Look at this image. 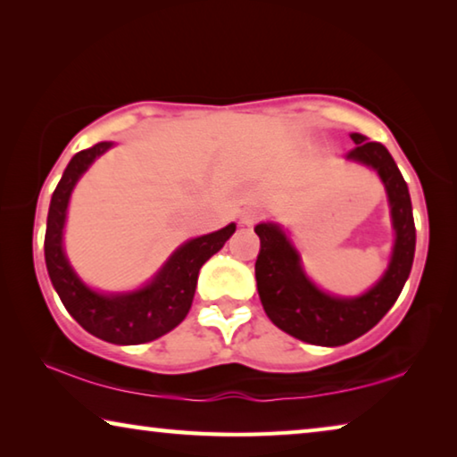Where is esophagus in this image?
<instances>
[{
    "mask_svg": "<svg viewBox=\"0 0 457 457\" xmlns=\"http://www.w3.org/2000/svg\"><path fill=\"white\" fill-rule=\"evenodd\" d=\"M260 220V212L258 209H244L242 215H240V221L244 223V226H254V223Z\"/></svg>",
    "mask_w": 457,
    "mask_h": 457,
    "instance_id": "1",
    "label": "esophagus"
}]
</instances>
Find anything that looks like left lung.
<instances>
[{
	"label": "left lung",
	"mask_w": 457,
	"mask_h": 457,
	"mask_svg": "<svg viewBox=\"0 0 457 457\" xmlns=\"http://www.w3.org/2000/svg\"><path fill=\"white\" fill-rule=\"evenodd\" d=\"M356 148L347 161L366 164L378 172L388 195L395 228V248L386 272L360 296H331L317 288L303 270L301 256L277 223H258L256 260L258 295L268 320L301 342L315 345H344L370 331L401 295L415 258V221L409 187L390 152L380 142L350 134Z\"/></svg>",
	"instance_id": "obj_1"
}]
</instances>
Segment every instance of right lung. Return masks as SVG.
I'll list each match as a JSON object with an SVG mask.
<instances>
[{
    "instance_id": "add662e5",
    "label": "right lung",
    "mask_w": 457,
    "mask_h": 457,
    "mask_svg": "<svg viewBox=\"0 0 457 457\" xmlns=\"http://www.w3.org/2000/svg\"><path fill=\"white\" fill-rule=\"evenodd\" d=\"M112 146V142H99L71 158L50 199L45 258L54 291L59 293L64 309L75 317L83 329L104 342L136 345L158 339L185 320L191 309L201 266L223 248V244L236 231V223L185 242L166 260L156 277L134 293L104 295L91 291L77 277L64 256L62 229L71 193L77 180L97 156Z\"/></svg>"
}]
</instances>
